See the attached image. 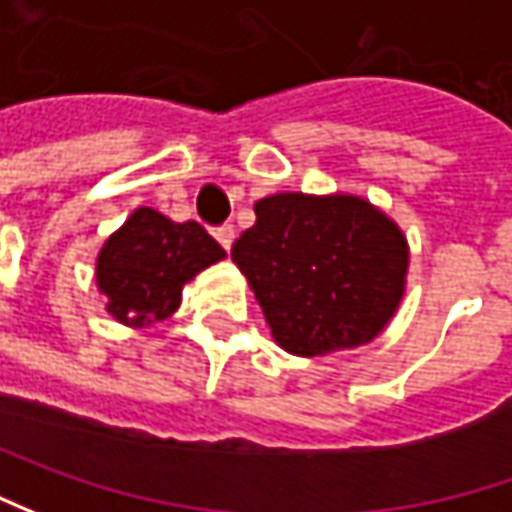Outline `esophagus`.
<instances>
[{"label": "esophagus", "mask_w": 512, "mask_h": 512, "mask_svg": "<svg viewBox=\"0 0 512 512\" xmlns=\"http://www.w3.org/2000/svg\"><path fill=\"white\" fill-rule=\"evenodd\" d=\"M215 238H218V243H221L223 249L229 252L232 249V243H235V238H238V232H235V226H221V229H215Z\"/></svg>", "instance_id": "obj_1"}]
</instances>
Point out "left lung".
<instances>
[{"mask_svg": "<svg viewBox=\"0 0 512 512\" xmlns=\"http://www.w3.org/2000/svg\"><path fill=\"white\" fill-rule=\"evenodd\" d=\"M257 221L232 260L294 357L368 345L394 320L411 249L394 218L351 192H277L255 203Z\"/></svg>", "mask_w": 512, "mask_h": 512, "instance_id": "1", "label": "left lung"}]
</instances>
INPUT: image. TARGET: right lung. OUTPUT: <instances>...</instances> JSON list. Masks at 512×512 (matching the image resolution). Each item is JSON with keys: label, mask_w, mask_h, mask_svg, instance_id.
<instances>
[{"label": "right lung", "mask_w": 512, "mask_h": 512, "mask_svg": "<svg viewBox=\"0 0 512 512\" xmlns=\"http://www.w3.org/2000/svg\"><path fill=\"white\" fill-rule=\"evenodd\" d=\"M223 257L195 221L175 223L152 206H138L98 249L96 289L115 323L150 328L172 317L186 283Z\"/></svg>", "instance_id": "obj_1"}]
</instances>
